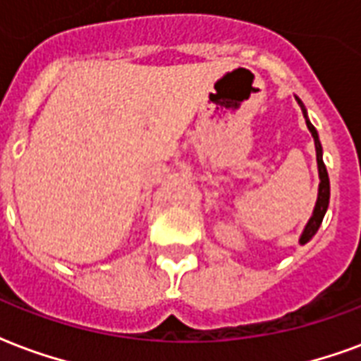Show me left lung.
<instances>
[{
  "label": "left lung",
  "instance_id": "8db88e82",
  "mask_svg": "<svg viewBox=\"0 0 361 361\" xmlns=\"http://www.w3.org/2000/svg\"><path fill=\"white\" fill-rule=\"evenodd\" d=\"M295 100H297V104L301 106L302 115H305V121H307V126H309L310 134H312V137H314L316 162H318V174H320V185H318V199H316L314 212H312L309 224H307V227H305V231H302L301 238H299V242H301V244H307V242H309L310 238L316 235V233H318V229H320L322 219H324V216H326L327 206H329V178H327L326 164H324V159H322V144H320V137H318V132H316V128L312 126V123L309 121V117H307V109H305V106H302V102L299 100L297 96H295Z\"/></svg>",
  "mask_w": 361,
  "mask_h": 361
}]
</instances>
